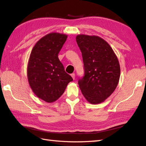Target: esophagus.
Here are the masks:
<instances>
[{
    "label": "esophagus",
    "mask_w": 146,
    "mask_h": 146,
    "mask_svg": "<svg viewBox=\"0 0 146 146\" xmlns=\"http://www.w3.org/2000/svg\"><path fill=\"white\" fill-rule=\"evenodd\" d=\"M71 76H72V78L73 79H74H74H75V78H76V75H75V74H71Z\"/></svg>",
    "instance_id": "esophagus-1"
}]
</instances>
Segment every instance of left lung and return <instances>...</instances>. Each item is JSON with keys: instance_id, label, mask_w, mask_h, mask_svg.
Returning a JSON list of instances; mask_svg holds the SVG:
<instances>
[{"instance_id": "1", "label": "left lung", "mask_w": 146, "mask_h": 146, "mask_svg": "<svg viewBox=\"0 0 146 146\" xmlns=\"http://www.w3.org/2000/svg\"><path fill=\"white\" fill-rule=\"evenodd\" d=\"M76 42L85 70L84 76L78 79V85L89 103H101L118 85L121 74L118 59L108 43L98 36L78 35Z\"/></svg>"}]
</instances>
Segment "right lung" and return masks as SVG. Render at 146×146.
<instances>
[{"label": "right lung", "mask_w": 146, "mask_h": 146, "mask_svg": "<svg viewBox=\"0 0 146 146\" xmlns=\"http://www.w3.org/2000/svg\"><path fill=\"white\" fill-rule=\"evenodd\" d=\"M66 38L63 34L50 33L36 43L31 53L27 66L29 85L35 95L47 103L57 100L73 81L58 58Z\"/></svg>", "instance_id": "1"}]
</instances>
